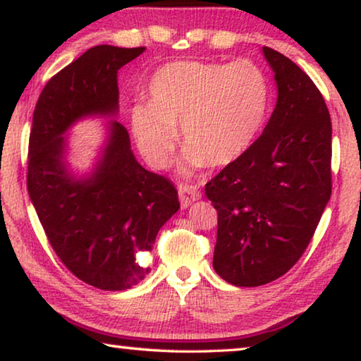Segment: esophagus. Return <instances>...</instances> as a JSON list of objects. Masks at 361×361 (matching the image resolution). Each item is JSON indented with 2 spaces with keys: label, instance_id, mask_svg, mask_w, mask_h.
<instances>
[{
  "label": "esophagus",
  "instance_id": "34e87169",
  "mask_svg": "<svg viewBox=\"0 0 361 361\" xmlns=\"http://www.w3.org/2000/svg\"><path fill=\"white\" fill-rule=\"evenodd\" d=\"M177 192H179V200H180V206L182 208H187L188 204L197 202L202 197V193L197 187L193 185H187V184H180L179 188H177Z\"/></svg>",
  "mask_w": 361,
  "mask_h": 361
}]
</instances>
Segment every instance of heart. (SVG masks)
<instances>
[{"instance_id": "1", "label": "heart", "mask_w": 361, "mask_h": 361, "mask_svg": "<svg viewBox=\"0 0 361 361\" xmlns=\"http://www.w3.org/2000/svg\"><path fill=\"white\" fill-rule=\"evenodd\" d=\"M149 104L131 110V131L150 166L173 161L180 126L185 150L182 171L206 164L224 168L241 158L256 140L269 110V82L250 61L174 62L153 75Z\"/></svg>"}]
</instances>
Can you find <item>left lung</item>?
Wrapping results in <instances>:
<instances>
[{
  "label": "left lung",
  "instance_id": "1",
  "mask_svg": "<svg viewBox=\"0 0 361 361\" xmlns=\"http://www.w3.org/2000/svg\"><path fill=\"white\" fill-rule=\"evenodd\" d=\"M279 99L264 133L204 192L217 209L212 267L235 286H261L293 267L331 197V118L291 59L264 46Z\"/></svg>",
  "mask_w": 361,
  "mask_h": 361
}]
</instances>
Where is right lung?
Returning <instances> with one entry per match:
<instances>
[{
    "instance_id": "obj_1",
    "label": "right lung",
    "mask_w": 361,
    "mask_h": 361,
    "mask_svg": "<svg viewBox=\"0 0 361 361\" xmlns=\"http://www.w3.org/2000/svg\"><path fill=\"white\" fill-rule=\"evenodd\" d=\"M144 51L99 44L52 76L38 97L28 142V195L52 250L76 279L105 291L145 279L140 254L152 251L159 228L179 211V197L169 179L140 166L116 120L85 177L68 171L63 135L86 116H116L118 70Z\"/></svg>"
}]
</instances>
